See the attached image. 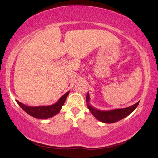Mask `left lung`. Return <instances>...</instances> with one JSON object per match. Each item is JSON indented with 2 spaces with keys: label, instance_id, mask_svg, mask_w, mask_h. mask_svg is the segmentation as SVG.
Masks as SVG:
<instances>
[{
  "label": "left lung",
  "instance_id": "left-lung-1",
  "mask_svg": "<svg viewBox=\"0 0 158 158\" xmlns=\"http://www.w3.org/2000/svg\"><path fill=\"white\" fill-rule=\"evenodd\" d=\"M86 102L87 106L93 116L95 117L96 119L105 123H113L122 120L135 110L139 103V101L135 105L129 106V107L123 109H115L109 111H101L96 109L90 104V95L89 93H87L86 95Z\"/></svg>",
  "mask_w": 158,
  "mask_h": 158
}]
</instances>
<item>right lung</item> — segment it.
Masks as SVG:
<instances>
[{
	"label": "right lung",
	"instance_id": "right-lung-1",
	"mask_svg": "<svg viewBox=\"0 0 158 158\" xmlns=\"http://www.w3.org/2000/svg\"><path fill=\"white\" fill-rule=\"evenodd\" d=\"M69 93V90L65 93L56 102L49 106H29L17 100V102L20 106V107L30 116L38 119H47L58 114V112L60 111L63 105L65 103Z\"/></svg>",
	"mask_w": 158,
	"mask_h": 158
}]
</instances>
